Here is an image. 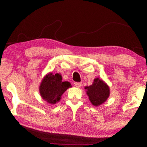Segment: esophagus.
Segmentation results:
<instances>
[{"label":"esophagus","mask_w":147,"mask_h":147,"mask_svg":"<svg viewBox=\"0 0 147 147\" xmlns=\"http://www.w3.org/2000/svg\"><path fill=\"white\" fill-rule=\"evenodd\" d=\"M74 84V86L77 87V88H80V87L82 86V83H80V82H75Z\"/></svg>","instance_id":"34e87169"}]
</instances>
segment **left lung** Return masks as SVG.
<instances>
[{"label": "left lung", "instance_id": "1", "mask_svg": "<svg viewBox=\"0 0 147 147\" xmlns=\"http://www.w3.org/2000/svg\"><path fill=\"white\" fill-rule=\"evenodd\" d=\"M87 94L93 105L98 106L104 102L109 95V87L99 78L94 80L93 84L86 87Z\"/></svg>", "mask_w": 147, "mask_h": 147}]
</instances>
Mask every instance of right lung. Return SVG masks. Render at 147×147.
<instances>
[{
	"instance_id": "right-lung-1",
	"label": "right lung",
	"mask_w": 147,
	"mask_h": 147,
	"mask_svg": "<svg viewBox=\"0 0 147 147\" xmlns=\"http://www.w3.org/2000/svg\"><path fill=\"white\" fill-rule=\"evenodd\" d=\"M60 74H49L41 84L40 94L44 100L50 104H56L60 100L61 96L67 89L71 87L69 82H62Z\"/></svg>"
}]
</instances>
